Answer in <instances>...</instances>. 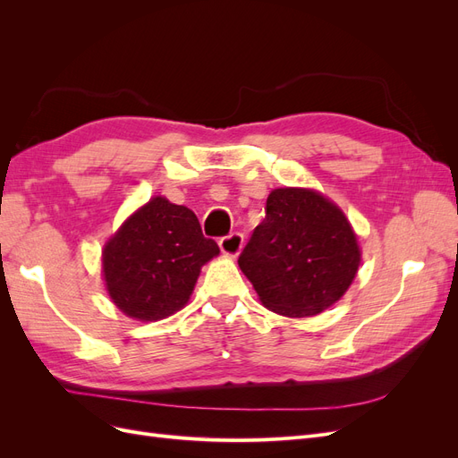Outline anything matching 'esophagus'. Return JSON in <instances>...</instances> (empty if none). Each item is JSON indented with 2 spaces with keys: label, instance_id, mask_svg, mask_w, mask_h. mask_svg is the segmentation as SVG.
I'll return each mask as SVG.
<instances>
[{
  "label": "esophagus",
  "instance_id": "34e87169",
  "mask_svg": "<svg viewBox=\"0 0 458 458\" xmlns=\"http://www.w3.org/2000/svg\"><path fill=\"white\" fill-rule=\"evenodd\" d=\"M242 244H244V237L242 233H231L227 234V237L219 239V248L221 252H224L225 256H239V252L242 250Z\"/></svg>",
  "mask_w": 458,
  "mask_h": 458
}]
</instances>
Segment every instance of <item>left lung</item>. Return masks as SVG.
Masks as SVG:
<instances>
[{"instance_id": "left-lung-1", "label": "left lung", "mask_w": 458, "mask_h": 458, "mask_svg": "<svg viewBox=\"0 0 458 458\" xmlns=\"http://www.w3.org/2000/svg\"><path fill=\"white\" fill-rule=\"evenodd\" d=\"M361 250L348 217L311 189H275L266 219L239 256L263 306L311 317L338 301L355 279Z\"/></svg>"}]
</instances>
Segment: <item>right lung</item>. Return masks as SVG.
Instances as JSON below:
<instances>
[{
	"label": "right lung",
	"mask_w": 458,
	"mask_h": 458,
	"mask_svg": "<svg viewBox=\"0 0 458 458\" xmlns=\"http://www.w3.org/2000/svg\"><path fill=\"white\" fill-rule=\"evenodd\" d=\"M219 254L195 212L150 199L105 244L103 275L114 306L131 318L158 321L189 301L200 267Z\"/></svg>",
	"instance_id": "right-lung-1"
}]
</instances>
